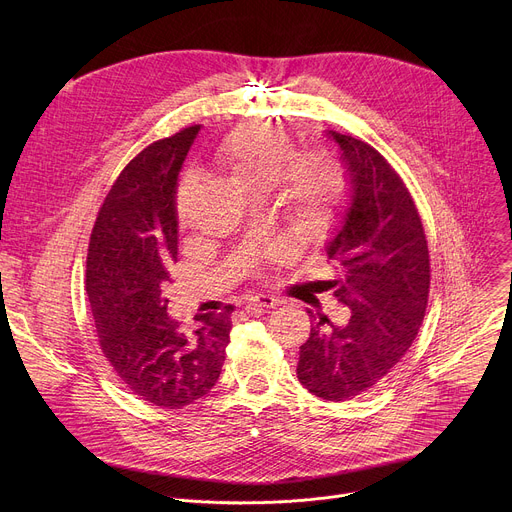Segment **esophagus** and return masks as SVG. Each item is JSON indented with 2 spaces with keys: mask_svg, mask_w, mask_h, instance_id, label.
Here are the masks:
<instances>
[{
  "mask_svg": "<svg viewBox=\"0 0 512 512\" xmlns=\"http://www.w3.org/2000/svg\"><path fill=\"white\" fill-rule=\"evenodd\" d=\"M247 304H249V306H253V308L269 310V308H275V306H279V300H277L275 296H269V294H257V296L249 298V302H247Z\"/></svg>",
  "mask_w": 512,
  "mask_h": 512,
  "instance_id": "34e87169",
  "label": "esophagus"
}]
</instances>
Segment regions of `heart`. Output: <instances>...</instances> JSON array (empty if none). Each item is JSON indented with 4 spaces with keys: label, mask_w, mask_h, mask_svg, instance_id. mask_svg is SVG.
<instances>
[{
    "label": "heart",
    "mask_w": 512,
    "mask_h": 512,
    "mask_svg": "<svg viewBox=\"0 0 512 512\" xmlns=\"http://www.w3.org/2000/svg\"><path fill=\"white\" fill-rule=\"evenodd\" d=\"M212 162L251 194L279 186V202L302 229H314L346 192V174L328 152L296 156L294 139L277 125H243L216 143ZM198 182L184 174L176 190L182 225L194 216Z\"/></svg>",
    "instance_id": "1"
}]
</instances>
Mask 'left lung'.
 Instances as JSON below:
<instances>
[{
    "instance_id": "8db88e82",
    "label": "left lung",
    "mask_w": 512,
    "mask_h": 512,
    "mask_svg": "<svg viewBox=\"0 0 512 512\" xmlns=\"http://www.w3.org/2000/svg\"><path fill=\"white\" fill-rule=\"evenodd\" d=\"M326 137L338 148L348 198L326 241L334 277L324 289L350 316L334 324L308 310L298 379L316 397L346 401L385 379L415 340L429 296V251L413 198L389 162L356 137Z\"/></svg>"
}]
</instances>
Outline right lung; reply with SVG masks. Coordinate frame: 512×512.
Wrapping results in <instances>:
<instances>
[{"label": "right lung", "instance_id": "add662e5", "mask_svg": "<svg viewBox=\"0 0 512 512\" xmlns=\"http://www.w3.org/2000/svg\"><path fill=\"white\" fill-rule=\"evenodd\" d=\"M200 125L148 145L111 186L91 235L87 296L99 344L139 399L182 409L221 377L231 312L168 316L164 287L178 261L176 188Z\"/></svg>", "mask_w": 512, "mask_h": 512}]
</instances>
